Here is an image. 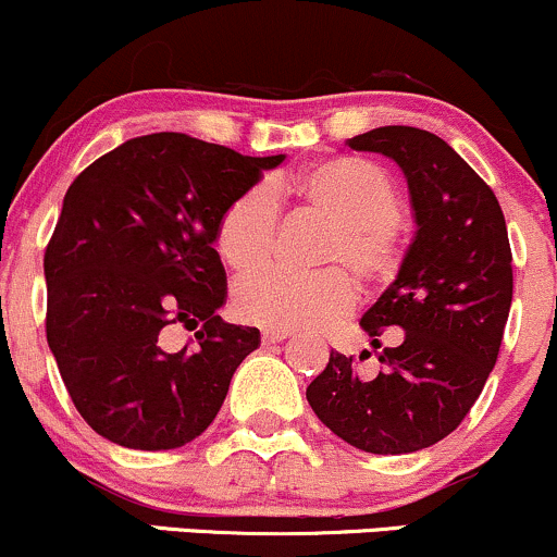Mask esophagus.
Listing matches in <instances>:
<instances>
[{"mask_svg": "<svg viewBox=\"0 0 557 557\" xmlns=\"http://www.w3.org/2000/svg\"><path fill=\"white\" fill-rule=\"evenodd\" d=\"M288 335V330H264V333H261V341H264V344H280V341H285Z\"/></svg>", "mask_w": 557, "mask_h": 557, "instance_id": "34e87169", "label": "esophagus"}]
</instances>
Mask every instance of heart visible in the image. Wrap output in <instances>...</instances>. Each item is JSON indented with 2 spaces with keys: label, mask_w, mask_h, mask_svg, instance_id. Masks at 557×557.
I'll list each match as a JSON object with an SVG mask.
<instances>
[{
  "label": "heart",
  "mask_w": 557,
  "mask_h": 557,
  "mask_svg": "<svg viewBox=\"0 0 557 557\" xmlns=\"http://www.w3.org/2000/svg\"><path fill=\"white\" fill-rule=\"evenodd\" d=\"M277 203L327 219L309 277L259 269L232 288V309L240 320L269 330H314L341 320L354 307L357 288L344 265L362 283H383L401 261V200L381 169L359 158H327L269 187L253 185L230 200L216 224L219 256L235 272L261 267L277 232Z\"/></svg>",
  "instance_id": "obj_1"
}]
</instances>
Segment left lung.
Masks as SVG:
<instances>
[{
    "label": "left lung",
    "mask_w": 557,
    "mask_h": 557,
    "mask_svg": "<svg viewBox=\"0 0 557 557\" xmlns=\"http://www.w3.org/2000/svg\"><path fill=\"white\" fill-rule=\"evenodd\" d=\"M348 148L381 152L405 171L418 230L396 280L359 322L372 348L386 330L405 333L377 354L375 377L330 351L307 399L351 447L409 455L449 436L484 391L510 314V240L492 187L436 134L381 126Z\"/></svg>",
    "instance_id": "1"
}]
</instances>
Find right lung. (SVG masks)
<instances>
[{"label": "right lung", "instance_id": "obj_1", "mask_svg": "<svg viewBox=\"0 0 557 557\" xmlns=\"http://www.w3.org/2000/svg\"><path fill=\"white\" fill-rule=\"evenodd\" d=\"M283 161L158 132L73 180L45 253L47 344L78 414L108 442L176 449L213 423L261 344L256 327L216 314L227 301L216 224ZM171 326L195 329L199 344L169 352Z\"/></svg>", "mask_w": 557, "mask_h": 557}]
</instances>
